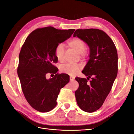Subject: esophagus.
Returning a JSON list of instances; mask_svg holds the SVG:
<instances>
[{
	"mask_svg": "<svg viewBox=\"0 0 134 134\" xmlns=\"http://www.w3.org/2000/svg\"><path fill=\"white\" fill-rule=\"evenodd\" d=\"M74 77H73V76H70V81H72V80H74Z\"/></svg>",
	"mask_w": 134,
	"mask_h": 134,
	"instance_id": "1",
	"label": "esophagus"
}]
</instances>
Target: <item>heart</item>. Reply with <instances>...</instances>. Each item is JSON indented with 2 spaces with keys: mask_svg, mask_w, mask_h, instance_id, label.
I'll return each mask as SVG.
<instances>
[{
  "mask_svg": "<svg viewBox=\"0 0 134 134\" xmlns=\"http://www.w3.org/2000/svg\"><path fill=\"white\" fill-rule=\"evenodd\" d=\"M68 46L72 49L76 51L81 58L87 57L88 53L85 50L86 43L85 41L80 38H74L68 42ZM55 57L58 61L63 62L64 60V47L62 43L58 44L54 51ZM82 66L80 64L66 63L60 66V70L62 72L70 75H75L81 69Z\"/></svg>",
  "mask_w": 134,
  "mask_h": 134,
  "instance_id": "1",
  "label": "heart"
}]
</instances>
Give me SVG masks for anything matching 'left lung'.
I'll return each instance as SVG.
<instances>
[{
  "label": "left lung",
  "mask_w": 134,
  "mask_h": 134,
  "mask_svg": "<svg viewBox=\"0 0 134 134\" xmlns=\"http://www.w3.org/2000/svg\"><path fill=\"white\" fill-rule=\"evenodd\" d=\"M76 36L88 44L90 54L82 71L87 79L75 78L79 85L75 97L81 110L92 113L104 104L117 76V51L110 37L102 30L77 29L74 34V37ZM90 78L92 80L88 83Z\"/></svg>",
  "instance_id": "8db88e82"
}]
</instances>
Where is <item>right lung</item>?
I'll list each match as a JSON object with an SVG mask.
<instances>
[{"mask_svg":"<svg viewBox=\"0 0 134 134\" xmlns=\"http://www.w3.org/2000/svg\"><path fill=\"white\" fill-rule=\"evenodd\" d=\"M74 31V29L61 30L53 26L38 28L23 44L18 74L26 101L37 111L48 112L55 107L60 89L69 82L67 74H57L58 68L54 63L58 60L54 51L58 44L69 38ZM48 73L56 75L47 80Z\"/></svg>","mask_w":134,"mask_h":134,"instance_id":"obj_1","label":"right lung"}]
</instances>
